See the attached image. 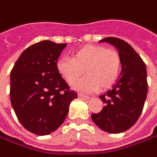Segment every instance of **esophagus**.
Instances as JSON below:
<instances>
[{
	"instance_id": "34e87169",
	"label": "esophagus",
	"mask_w": 157,
	"mask_h": 157,
	"mask_svg": "<svg viewBox=\"0 0 157 157\" xmlns=\"http://www.w3.org/2000/svg\"><path fill=\"white\" fill-rule=\"evenodd\" d=\"M78 97H79L80 99H83V100H89V99H90L89 96L84 95V94H78Z\"/></svg>"
}]
</instances>
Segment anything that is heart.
<instances>
[{"mask_svg":"<svg viewBox=\"0 0 157 157\" xmlns=\"http://www.w3.org/2000/svg\"><path fill=\"white\" fill-rule=\"evenodd\" d=\"M56 68L69 84L75 82L83 72L87 76L72 85L74 90L92 93L113 86L121 71V58L117 52L100 45H86L72 54V58L61 56Z\"/></svg>","mask_w":157,"mask_h":157,"instance_id":"heart-1","label":"heart"}]
</instances>
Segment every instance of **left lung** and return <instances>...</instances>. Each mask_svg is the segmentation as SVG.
Masks as SVG:
<instances>
[{
  "instance_id": "1",
  "label": "left lung",
  "mask_w": 157,
  "mask_h": 157,
  "mask_svg": "<svg viewBox=\"0 0 157 157\" xmlns=\"http://www.w3.org/2000/svg\"><path fill=\"white\" fill-rule=\"evenodd\" d=\"M99 42H108L117 48L122 70L112 88L100 96L105 104L103 109L92 114L91 117L99 128L109 133H119L130 129L142 112L147 94V67L126 41L108 37Z\"/></svg>"
}]
</instances>
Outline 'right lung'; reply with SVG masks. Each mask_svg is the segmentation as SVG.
Wrapping results in <instances>:
<instances>
[{
  "mask_svg": "<svg viewBox=\"0 0 157 157\" xmlns=\"http://www.w3.org/2000/svg\"><path fill=\"white\" fill-rule=\"evenodd\" d=\"M66 45L50 40L33 44L20 55L10 72L13 109L22 125L36 135L58 129L78 98L56 68Z\"/></svg>",
  "mask_w": 157,
  "mask_h": 157,
  "instance_id": "1",
  "label": "right lung"
}]
</instances>
